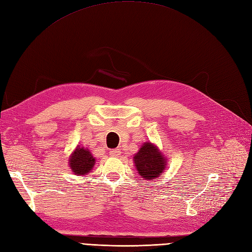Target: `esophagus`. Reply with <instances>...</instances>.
<instances>
[{
	"mask_svg": "<svg viewBox=\"0 0 252 252\" xmlns=\"http://www.w3.org/2000/svg\"><path fill=\"white\" fill-rule=\"evenodd\" d=\"M110 155L112 157H119L121 155V151L119 149H115V150H112L110 151Z\"/></svg>",
	"mask_w": 252,
	"mask_h": 252,
	"instance_id": "esophagus-1",
	"label": "esophagus"
}]
</instances>
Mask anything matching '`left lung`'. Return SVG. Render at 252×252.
Instances as JSON below:
<instances>
[{"label":"left lung","instance_id":"left-lung-1","mask_svg":"<svg viewBox=\"0 0 252 252\" xmlns=\"http://www.w3.org/2000/svg\"><path fill=\"white\" fill-rule=\"evenodd\" d=\"M138 174L144 180H155L164 172L167 166V158L164 154L151 141L144 142L133 157Z\"/></svg>","mask_w":252,"mask_h":252}]
</instances>
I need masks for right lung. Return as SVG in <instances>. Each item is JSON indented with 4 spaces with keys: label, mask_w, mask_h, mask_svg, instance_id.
<instances>
[{
    "label": "right lung",
    "mask_w": 252,
    "mask_h": 252,
    "mask_svg": "<svg viewBox=\"0 0 252 252\" xmlns=\"http://www.w3.org/2000/svg\"><path fill=\"white\" fill-rule=\"evenodd\" d=\"M68 163L73 174L77 176H85L93 169L96 163V159L88 148L77 144L75 150L71 153Z\"/></svg>",
    "instance_id": "obj_1"
}]
</instances>
